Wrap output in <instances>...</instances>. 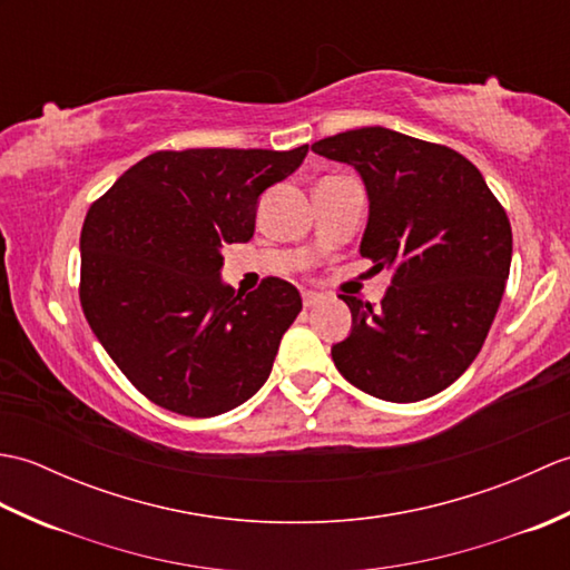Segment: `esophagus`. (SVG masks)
Instances as JSON below:
<instances>
[{"mask_svg": "<svg viewBox=\"0 0 570 570\" xmlns=\"http://www.w3.org/2000/svg\"><path fill=\"white\" fill-rule=\"evenodd\" d=\"M323 301V294H316V292H304V306L306 308H313L316 304H321Z\"/></svg>", "mask_w": 570, "mask_h": 570, "instance_id": "34e87169", "label": "esophagus"}]
</instances>
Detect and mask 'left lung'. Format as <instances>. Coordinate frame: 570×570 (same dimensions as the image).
<instances>
[{"label":"left lung","instance_id":"obj_1","mask_svg":"<svg viewBox=\"0 0 570 570\" xmlns=\"http://www.w3.org/2000/svg\"><path fill=\"white\" fill-rule=\"evenodd\" d=\"M355 166L370 217L360 254L392 269L380 308L343 296L353 331L331 355L337 372L384 402L443 392L478 357L512 264V227L463 154L384 127L311 147Z\"/></svg>","mask_w":570,"mask_h":570}]
</instances>
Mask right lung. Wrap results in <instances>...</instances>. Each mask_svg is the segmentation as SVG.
Returning <instances> with one entry per match:
<instances>
[{
  "mask_svg": "<svg viewBox=\"0 0 570 570\" xmlns=\"http://www.w3.org/2000/svg\"><path fill=\"white\" fill-rule=\"evenodd\" d=\"M306 154L308 144L156 151L90 205L80 306L149 402L210 419L247 402L269 377L301 296L276 276L235 294L220 278L223 247L254 235L259 196Z\"/></svg>",
  "mask_w": 570,
  "mask_h": 570,
  "instance_id": "right-lung-1",
  "label": "right lung"
}]
</instances>
